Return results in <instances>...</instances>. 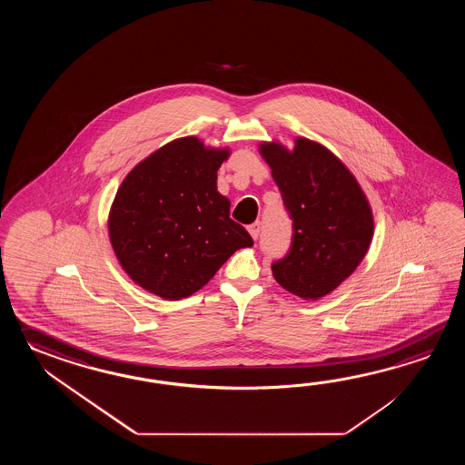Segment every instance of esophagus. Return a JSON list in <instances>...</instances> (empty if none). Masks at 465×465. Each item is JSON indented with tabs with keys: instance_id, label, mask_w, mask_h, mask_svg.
Returning <instances> with one entry per match:
<instances>
[{
	"instance_id": "obj_1",
	"label": "esophagus",
	"mask_w": 465,
	"mask_h": 465,
	"mask_svg": "<svg viewBox=\"0 0 465 465\" xmlns=\"http://www.w3.org/2000/svg\"><path fill=\"white\" fill-rule=\"evenodd\" d=\"M249 234L252 236V239H257L259 237V232H261V223L256 221V223H252V224H249Z\"/></svg>"
}]
</instances>
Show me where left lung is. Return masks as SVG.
Segmentation results:
<instances>
[{
  "label": "left lung",
  "mask_w": 465,
  "mask_h": 465,
  "mask_svg": "<svg viewBox=\"0 0 465 465\" xmlns=\"http://www.w3.org/2000/svg\"><path fill=\"white\" fill-rule=\"evenodd\" d=\"M261 154L292 221L291 246L272 262V276L296 296H326L366 256L374 231L366 196L346 166L309 139L297 138L292 153L264 143Z\"/></svg>",
  "instance_id": "left-lung-1"
}]
</instances>
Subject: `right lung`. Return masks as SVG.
Listing matches in <instances>:
<instances>
[{
    "mask_svg": "<svg viewBox=\"0 0 465 465\" xmlns=\"http://www.w3.org/2000/svg\"><path fill=\"white\" fill-rule=\"evenodd\" d=\"M228 151L176 139L139 163L119 186L109 237L133 281L164 299L199 291L234 251L254 244L216 188Z\"/></svg>",
    "mask_w": 465,
    "mask_h": 465,
    "instance_id": "1",
    "label": "right lung"
}]
</instances>
